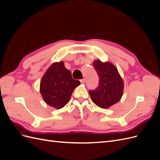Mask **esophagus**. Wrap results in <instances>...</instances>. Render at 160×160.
I'll list each match as a JSON object with an SVG mask.
<instances>
[{
    "label": "esophagus",
    "mask_w": 160,
    "mask_h": 160,
    "mask_svg": "<svg viewBox=\"0 0 160 160\" xmlns=\"http://www.w3.org/2000/svg\"><path fill=\"white\" fill-rule=\"evenodd\" d=\"M81 83H85V79H82L80 80Z\"/></svg>",
    "instance_id": "34e87169"
}]
</instances>
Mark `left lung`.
<instances>
[{
  "instance_id": "obj_1",
  "label": "left lung",
  "mask_w": 160,
  "mask_h": 160,
  "mask_svg": "<svg viewBox=\"0 0 160 160\" xmlns=\"http://www.w3.org/2000/svg\"><path fill=\"white\" fill-rule=\"evenodd\" d=\"M93 67L99 76V85L89 90L93 102L101 108H108L118 103L123 95V82L116 67L110 62L99 60L93 62Z\"/></svg>"
}]
</instances>
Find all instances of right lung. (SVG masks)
<instances>
[{
    "instance_id": "right-lung-1",
    "label": "right lung",
    "mask_w": 160,
    "mask_h": 160,
    "mask_svg": "<svg viewBox=\"0 0 160 160\" xmlns=\"http://www.w3.org/2000/svg\"><path fill=\"white\" fill-rule=\"evenodd\" d=\"M79 84V81L72 79L63 62H55L42 77L40 92L48 105L61 109L69 102L72 91Z\"/></svg>"
}]
</instances>
